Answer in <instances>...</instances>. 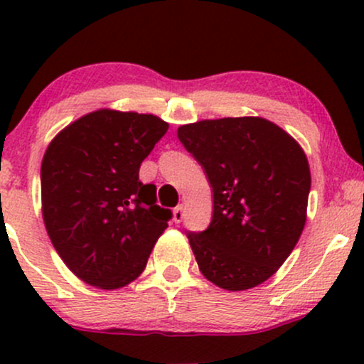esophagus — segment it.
I'll use <instances>...</instances> for the list:
<instances>
[{
	"label": "esophagus",
	"instance_id": "obj_1",
	"mask_svg": "<svg viewBox=\"0 0 364 364\" xmlns=\"http://www.w3.org/2000/svg\"><path fill=\"white\" fill-rule=\"evenodd\" d=\"M183 217H185V208H183V205H178V207L173 210V219H174V223H181Z\"/></svg>",
	"mask_w": 364,
	"mask_h": 364
}]
</instances>
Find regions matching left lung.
I'll use <instances>...</instances> for the list:
<instances>
[{"label": "left lung", "instance_id": "1", "mask_svg": "<svg viewBox=\"0 0 364 364\" xmlns=\"http://www.w3.org/2000/svg\"><path fill=\"white\" fill-rule=\"evenodd\" d=\"M178 139L214 191L208 228L186 232L200 272L228 291L265 282L306 223L311 176L303 149L272 121L252 116L183 124Z\"/></svg>", "mask_w": 364, "mask_h": 364}]
</instances>
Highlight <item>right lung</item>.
Masks as SVG:
<instances>
[{"label": "right lung", "instance_id": "add662e5", "mask_svg": "<svg viewBox=\"0 0 364 364\" xmlns=\"http://www.w3.org/2000/svg\"><path fill=\"white\" fill-rule=\"evenodd\" d=\"M154 114L99 109L54 136L41 166L43 217L61 260L90 286L119 289L144 272L173 217L140 164L168 132Z\"/></svg>", "mask_w": 364, "mask_h": 364}]
</instances>
